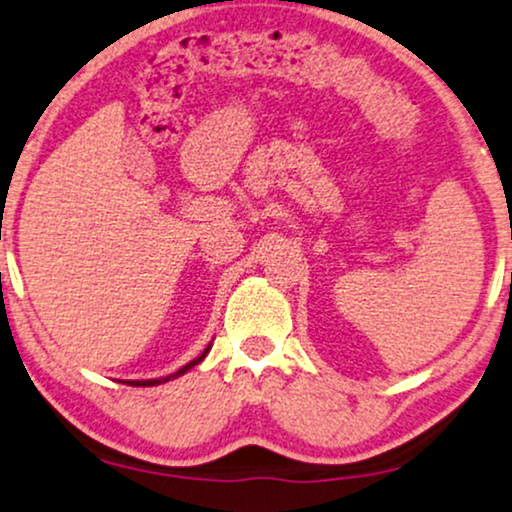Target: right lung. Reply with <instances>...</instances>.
Instances as JSON below:
<instances>
[{"label": "right lung", "instance_id": "right-lung-1", "mask_svg": "<svg viewBox=\"0 0 512 512\" xmlns=\"http://www.w3.org/2000/svg\"><path fill=\"white\" fill-rule=\"evenodd\" d=\"M209 353V346L202 350V355H197L195 360H190L186 367H181L178 369V372H174V374H169V377H159V379H145V381H126V384H131V386H157V384H166V381L169 379H176V377H181V374H186L188 369H193L195 365H200L202 360H205V355Z\"/></svg>", "mask_w": 512, "mask_h": 512}]
</instances>
